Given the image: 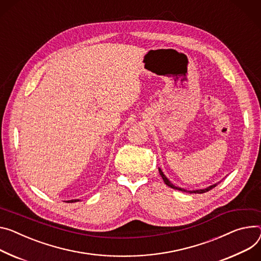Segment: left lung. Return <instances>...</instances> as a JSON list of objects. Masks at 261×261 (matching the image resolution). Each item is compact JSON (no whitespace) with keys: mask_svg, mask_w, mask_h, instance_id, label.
I'll return each mask as SVG.
<instances>
[{"mask_svg":"<svg viewBox=\"0 0 261 261\" xmlns=\"http://www.w3.org/2000/svg\"><path fill=\"white\" fill-rule=\"evenodd\" d=\"M159 172H160V174H161V176H162V178H163L164 183H165L167 186H169V187H170V188H172V189H176V190L183 191V192H188V193H204V192H207V191H209V190L213 189V188L217 185V184H214V185H211V186H209V187H207V188H205V189H198V190H186V189H184V188L174 186V185L169 181V179L166 177V175L163 173V171L161 170V168H159Z\"/></svg>","mask_w":261,"mask_h":261,"instance_id":"obj_1","label":"left lung"}]
</instances>
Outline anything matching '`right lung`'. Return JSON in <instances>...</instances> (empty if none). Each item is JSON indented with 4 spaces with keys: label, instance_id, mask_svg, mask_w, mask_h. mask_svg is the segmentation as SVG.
<instances>
[{
    "label": "right lung",
    "instance_id": "right-lung-1",
    "mask_svg": "<svg viewBox=\"0 0 261 261\" xmlns=\"http://www.w3.org/2000/svg\"><path fill=\"white\" fill-rule=\"evenodd\" d=\"M79 199H71V200H68V203H75V202H78Z\"/></svg>",
    "mask_w": 261,
    "mask_h": 261
}]
</instances>
